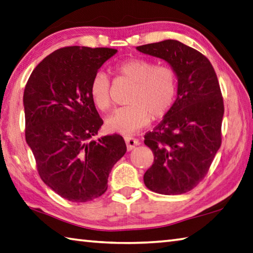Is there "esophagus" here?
<instances>
[{
  "label": "esophagus",
  "mask_w": 253,
  "mask_h": 253,
  "mask_svg": "<svg viewBox=\"0 0 253 253\" xmlns=\"http://www.w3.org/2000/svg\"><path fill=\"white\" fill-rule=\"evenodd\" d=\"M125 142L127 146V150H132L136 146L139 145V141L136 138H132V137H125Z\"/></svg>",
  "instance_id": "obj_1"
}]
</instances>
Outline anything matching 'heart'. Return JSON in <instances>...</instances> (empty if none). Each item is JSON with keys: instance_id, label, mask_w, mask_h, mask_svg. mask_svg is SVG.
<instances>
[{"instance_id": "b5f03b06", "label": "heart", "mask_w": 253, "mask_h": 253, "mask_svg": "<svg viewBox=\"0 0 253 253\" xmlns=\"http://www.w3.org/2000/svg\"><path fill=\"white\" fill-rule=\"evenodd\" d=\"M119 75L134 83L128 98L129 106L121 107L106 118L109 131L129 135L166 115L174 103L178 88L177 74L168 65H156L145 58H129L115 67ZM89 95L99 111L107 112L112 105L111 83L107 75L98 72L89 83Z\"/></svg>"}]
</instances>
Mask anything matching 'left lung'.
<instances>
[{"label":"left lung","instance_id":"1","mask_svg":"<svg viewBox=\"0 0 253 253\" xmlns=\"http://www.w3.org/2000/svg\"><path fill=\"white\" fill-rule=\"evenodd\" d=\"M177 74V97L162 123L145 135L154 164L144 174L151 191L180 195L203 180L221 145L223 100L209 59L176 40L137 46Z\"/></svg>","mask_w":253,"mask_h":253}]
</instances>
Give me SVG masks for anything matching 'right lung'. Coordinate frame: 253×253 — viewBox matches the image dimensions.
<instances>
[{
    "label": "right lung",
    "instance_id": "1",
    "mask_svg": "<svg viewBox=\"0 0 253 253\" xmlns=\"http://www.w3.org/2000/svg\"><path fill=\"white\" fill-rule=\"evenodd\" d=\"M116 53L106 47L59 48L35 67L25 86V138L40 176L73 203L102 196L113 166L126 153L125 140L117 134L93 139L103 121L89 83Z\"/></svg>",
    "mask_w": 253,
    "mask_h": 253
}]
</instances>
